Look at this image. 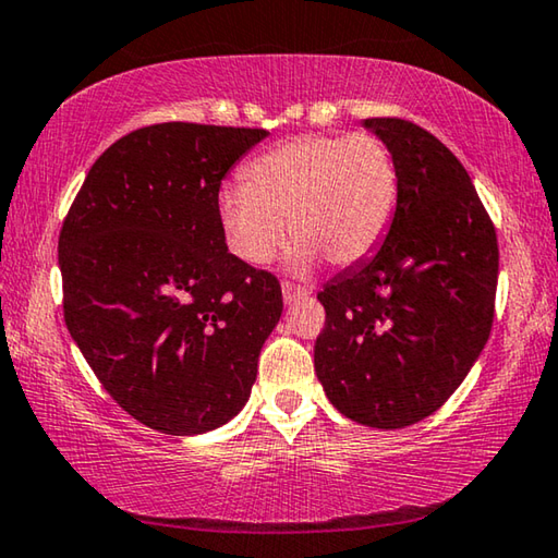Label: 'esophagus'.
I'll list each match as a JSON object with an SVG mask.
<instances>
[{"label": "esophagus", "mask_w": 558, "mask_h": 558, "mask_svg": "<svg viewBox=\"0 0 558 558\" xmlns=\"http://www.w3.org/2000/svg\"><path fill=\"white\" fill-rule=\"evenodd\" d=\"M281 294H284V304H296L299 299L308 296V289H301L296 284H291V281H284V284H281Z\"/></svg>", "instance_id": "1"}]
</instances>
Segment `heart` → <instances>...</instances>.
Segmentation results:
<instances>
[{
    "mask_svg": "<svg viewBox=\"0 0 558 558\" xmlns=\"http://www.w3.org/2000/svg\"><path fill=\"white\" fill-rule=\"evenodd\" d=\"M398 197L396 158L376 135H299L254 158L244 185L222 190L219 217L232 252L254 267L284 246L287 219L296 269L318 257L353 267L386 240Z\"/></svg>",
    "mask_w": 558,
    "mask_h": 558,
    "instance_id": "b5f03b06",
    "label": "heart"
}]
</instances>
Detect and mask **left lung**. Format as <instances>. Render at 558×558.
<instances>
[{
    "label": "left lung",
    "mask_w": 558,
    "mask_h": 558,
    "mask_svg": "<svg viewBox=\"0 0 558 558\" xmlns=\"http://www.w3.org/2000/svg\"><path fill=\"white\" fill-rule=\"evenodd\" d=\"M400 175L378 252L328 281L314 368L355 423L398 430L433 415L468 376L495 318L499 246L468 170L403 118H365Z\"/></svg>",
    "instance_id": "8db88e82"
}]
</instances>
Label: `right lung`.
<instances>
[{"mask_svg": "<svg viewBox=\"0 0 558 558\" xmlns=\"http://www.w3.org/2000/svg\"><path fill=\"white\" fill-rule=\"evenodd\" d=\"M264 128L158 123L88 170L59 234L63 318L138 423L203 435L240 413L281 287L227 250L219 185Z\"/></svg>", "mask_w": 558, "mask_h": 558, "instance_id": "obj_1", "label": "right lung"}]
</instances>
